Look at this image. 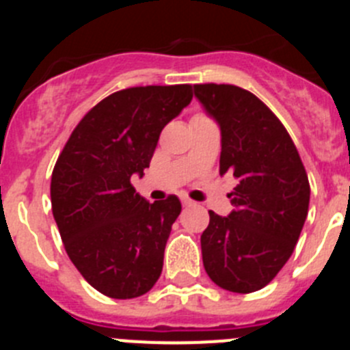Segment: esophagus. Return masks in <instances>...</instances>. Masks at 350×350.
I'll use <instances>...</instances> for the list:
<instances>
[{
	"label": "esophagus",
	"mask_w": 350,
	"mask_h": 350,
	"mask_svg": "<svg viewBox=\"0 0 350 350\" xmlns=\"http://www.w3.org/2000/svg\"><path fill=\"white\" fill-rule=\"evenodd\" d=\"M180 202H182V205H184V206H193L194 205L193 200H191V198H187V196H182Z\"/></svg>",
	"instance_id": "obj_1"
}]
</instances>
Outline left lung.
Here are the masks:
<instances>
[{"mask_svg": "<svg viewBox=\"0 0 350 350\" xmlns=\"http://www.w3.org/2000/svg\"><path fill=\"white\" fill-rule=\"evenodd\" d=\"M194 94L221 126V175L238 180L233 212L210 210L203 267L231 293H254L275 279L303 230L310 184L289 133L258 96L230 83H196Z\"/></svg>", "mask_w": 350, "mask_h": 350, "instance_id": "obj_1", "label": "left lung"}]
</instances>
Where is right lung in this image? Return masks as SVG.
<instances>
[{
	"instance_id": "add662e5",
	"label": "right lung",
	"mask_w": 350,
	"mask_h": 350,
	"mask_svg": "<svg viewBox=\"0 0 350 350\" xmlns=\"http://www.w3.org/2000/svg\"><path fill=\"white\" fill-rule=\"evenodd\" d=\"M191 100L189 83L113 92L82 117L55 161L52 213L66 254L108 298H138L163 271L180 200L147 202L131 177L144 175L163 128Z\"/></svg>"
}]
</instances>
